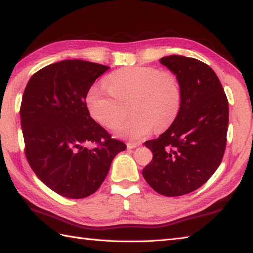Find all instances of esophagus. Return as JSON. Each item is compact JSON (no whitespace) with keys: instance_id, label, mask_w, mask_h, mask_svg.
Listing matches in <instances>:
<instances>
[{"instance_id":"esophagus-1","label":"esophagus","mask_w":253,"mask_h":253,"mask_svg":"<svg viewBox=\"0 0 253 253\" xmlns=\"http://www.w3.org/2000/svg\"><path fill=\"white\" fill-rule=\"evenodd\" d=\"M139 142H127V148L128 149H133V148H137L139 146Z\"/></svg>"}]
</instances>
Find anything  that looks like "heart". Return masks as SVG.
I'll return each instance as SVG.
<instances>
[{
	"label": "heart",
	"mask_w": 253,
	"mask_h": 253,
	"mask_svg": "<svg viewBox=\"0 0 253 253\" xmlns=\"http://www.w3.org/2000/svg\"><path fill=\"white\" fill-rule=\"evenodd\" d=\"M105 88H91L87 105L94 120L106 128L117 126L130 105L132 115L116 128L117 136L141 140L154 128L163 131L179 114L182 91L179 78L169 69L125 67L110 74Z\"/></svg>",
	"instance_id": "obj_1"
}]
</instances>
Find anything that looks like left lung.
<instances>
[{"mask_svg": "<svg viewBox=\"0 0 253 253\" xmlns=\"http://www.w3.org/2000/svg\"><path fill=\"white\" fill-rule=\"evenodd\" d=\"M179 78V114L158 139L146 141L153 159L142 170L160 195L178 197L207 182L222 162L228 128V100L213 69L196 58L162 57Z\"/></svg>", "mask_w": 253, "mask_h": 253, "instance_id": "8db88e82", "label": "left lung"}]
</instances>
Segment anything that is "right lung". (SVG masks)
Wrapping results in <instances>:
<instances>
[{"label": "right lung", "instance_id": "add662e5", "mask_svg": "<svg viewBox=\"0 0 253 253\" xmlns=\"http://www.w3.org/2000/svg\"><path fill=\"white\" fill-rule=\"evenodd\" d=\"M109 68L82 60L57 62L32 75L24 91L26 159L38 178L63 197L92 195L115 155L126 149L90 116L85 103L91 85ZM87 143L95 147L85 148Z\"/></svg>", "mask_w": 253, "mask_h": 253}]
</instances>
